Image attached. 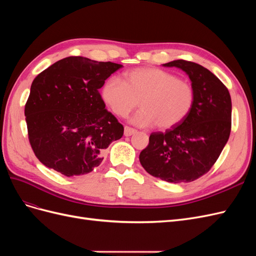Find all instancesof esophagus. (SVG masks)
Instances as JSON below:
<instances>
[{"mask_svg": "<svg viewBox=\"0 0 256 256\" xmlns=\"http://www.w3.org/2000/svg\"><path fill=\"white\" fill-rule=\"evenodd\" d=\"M136 132V130L134 129V128H131V127H129V126H125V128H124V134H125L126 136H132V134H134Z\"/></svg>", "mask_w": 256, "mask_h": 256, "instance_id": "obj_1", "label": "esophagus"}]
</instances>
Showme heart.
I'll return each instance as SVG.
<instances>
[{
	"mask_svg": "<svg viewBox=\"0 0 256 256\" xmlns=\"http://www.w3.org/2000/svg\"><path fill=\"white\" fill-rule=\"evenodd\" d=\"M125 82L112 76L102 88V97L112 111L126 118L138 106L142 108L132 122L138 126L168 129L180 124L192 110L196 92L186 80L166 70L141 67L125 74Z\"/></svg>",
	"mask_w": 256,
	"mask_h": 256,
	"instance_id": "heart-1",
	"label": "heart"
}]
</instances>
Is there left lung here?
Masks as SVG:
<instances>
[{
  "label": "left lung",
  "instance_id": "8db88e82",
  "mask_svg": "<svg viewBox=\"0 0 256 256\" xmlns=\"http://www.w3.org/2000/svg\"><path fill=\"white\" fill-rule=\"evenodd\" d=\"M180 68L194 88V104L180 124L166 132H152L140 154L147 173L168 182H190L206 174L226 146L232 127L228 88L207 68L177 60L164 64Z\"/></svg>",
  "mask_w": 256,
  "mask_h": 256
}]
</instances>
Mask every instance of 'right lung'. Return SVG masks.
I'll return each mask as SVG.
<instances>
[{"label": "right lung", "instance_id": "right-lung-1", "mask_svg": "<svg viewBox=\"0 0 256 256\" xmlns=\"http://www.w3.org/2000/svg\"><path fill=\"white\" fill-rule=\"evenodd\" d=\"M122 67L68 56L44 69L30 85L24 108L30 147L44 166L67 177L92 172L124 127L106 110L104 81Z\"/></svg>", "mask_w": 256, "mask_h": 256}]
</instances>
